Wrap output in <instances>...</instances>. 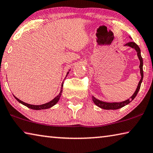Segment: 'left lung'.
Listing matches in <instances>:
<instances>
[{
  "mask_svg": "<svg viewBox=\"0 0 153 153\" xmlns=\"http://www.w3.org/2000/svg\"><path fill=\"white\" fill-rule=\"evenodd\" d=\"M129 38H131L129 36ZM126 46H130L132 48H134L137 52V55H138V59L140 60V74H141V79L140 80V82L138 83V87L136 90L135 92L134 93V94L131 96V98H129V99L125 100V101L123 102H103L101 101V100H98L97 98H94V97H92V100L93 102H94V104L99 107L100 108H103V109H107V110H115V109H118V108H120L121 107H124V106L127 105L128 104H129V102H131L132 100L134 99V98L136 97L137 94L139 91L140 88V86H141V83L142 82V79H143V60H142V56H141V53H140V49L139 46L136 45L135 42H128L125 45Z\"/></svg>",
  "mask_w": 153,
  "mask_h": 153,
  "instance_id": "1",
  "label": "left lung"
}]
</instances>
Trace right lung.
I'll return each mask as SVG.
<instances>
[{
	"label": "right lung",
	"mask_w": 153,
	"mask_h": 153,
	"mask_svg": "<svg viewBox=\"0 0 153 153\" xmlns=\"http://www.w3.org/2000/svg\"><path fill=\"white\" fill-rule=\"evenodd\" d=\"M68 74H69V71L67 72V75ZM63 84H62V85H61V91H60V93H59V94L57 96H56V97L55 98H54V99L52 100L51 101H50V102H47V103H45V104H43V105H33L27 104V103H25V102H24L22 101V100H20L19 99V98H17V97H15V96H14V97H15V98H16V100H17L18 102H20V103H22V105L26 106V107H28V108H32V109H33V110L46 109V108H49L52 107H53V106L56 105V103L58 102L59 98H60L61 96L62 91H63V90H62V88H63Z\"/></svg>",
	"instance_id": "obj_1"
}]
</instances>
